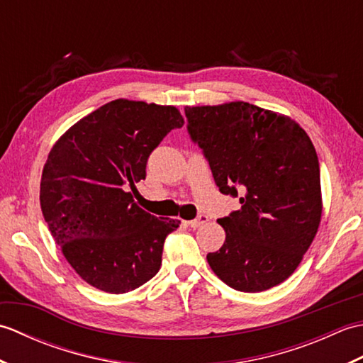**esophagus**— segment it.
<instances>
[{
    "label": "esophagus",
    "mask_w": 363,
    "mask_h": 363,
    "mask_svg": "<svg viewBox=\"0 0 363 363\" xmlns=\"http://www.w3.org/2000/svg\"><path fill=\"white\" fill-rule=\"evenodd\" d=\"M207 221H209V218H207L206 215H199L198 218H195V220H190V221H187V223H189V226H190V228H199V226L206 225Z\"/></svg>",
    "instance_id": "34e87169"
}]
</instances>
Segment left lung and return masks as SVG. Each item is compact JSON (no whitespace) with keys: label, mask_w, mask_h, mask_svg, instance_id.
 <instances>
[{"label":"left lung","mask_w":363,"mask_h":363,"mask_svg":"<svg viewBox=\"0 0 363 363\" xmlns=\"http://www.w3.org/2000/svg\"><path fill=\"white\" fill-rule=\"evenodd\" d=\"M186 117L221 194H242V209L218 220L226 240L207 254L212 272L238 291L276 287L298 268L321 221L311 137L289 115L245 101L187 106Z\"/></svg>","instance_id":"obj_1"}]
</instances>
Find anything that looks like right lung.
<instances>
[{"label": "right lung", "instance_id": "add662e5", "mask_svg": "<svg viewBox=\"0 0 363 363\" xmlns=\"http://www.w3.org/2000/svg\"><path fill=\"white\" fill-rule=\"evenodd\" d=\"M184 118L174 106L113 99L57 138L40 181L50 233L81 279L112 295L156 276L165 237L179 220L157 218L128 189L145 179L146 160Z\"/></svg>", "mask_w": 363, "mask_h": 363}]
</instances>
